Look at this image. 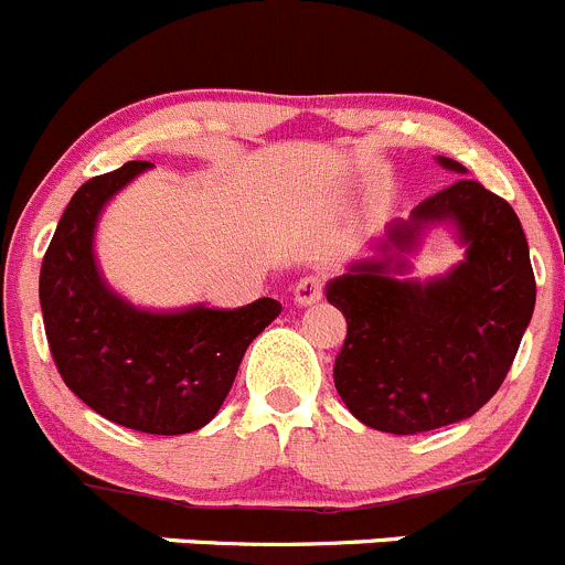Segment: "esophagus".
I'll return each mask as SVG.
<instances>
[{
	"label": "esophagus",
	"instance_id": "obj_1",
	"mask_svg": "<svg viewBox=\"0 0 565 565\" xmlns=\"http://www.w3.org/2000/svg\"><path fill=\"white\" fill-rule=\"evenodd\" d=\"M292 295L298 307H312V303H318V300L323 298V278L303 276L298 284H295Z\"/></svg>",
	"mask_w": 565,
	"mask_h": 565
}]
</instances>
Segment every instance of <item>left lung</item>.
I'll use <instances>...</instances> for the list:
<instances>
[{"label":"left lung","instance_id":"1","mask_svg":"<svg viewBox=\"0 0 565 565\" xmlns=\"http://www.w3.org/2000/svg\"><path fill=\"white\" fill-rule=\"evenodd\" d=\"M451 186L393 220L376 256L351 262L326 284L345 315V345L334 387L356 420L390 435L457 424L493 398L508 376L535 309V276L524 228L508 200L468 178L460 161ZM451 227L467 247L443 277L407 279L408 256L429 230Z\"/></svg>","mask_w":565,"mask_h":565}]
</instances>
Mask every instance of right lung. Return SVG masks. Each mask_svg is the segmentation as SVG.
<instances>
[{
	"mask_svg": "<svg viewBox=\"0 0 565 565\" xmlns=\"http://www.w3.org/2000/svg\"><path fill=\"white\" fill-rule=\"evenodd\" d=\"M150 161L92 178L68 200L41 265L46 340L63 382L83 404L128 429L186 435L223 407L247 345L281 315L258 298L239 309L205 303L141 309L99 273L94 236L105 205Z\"/></svg>",
	"mask_w": 565,
	"mask_h": 565,
	"instance_id": "right-lung-1",
	"label": "right lung"
}]
</instances>
